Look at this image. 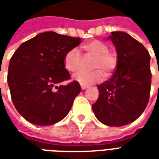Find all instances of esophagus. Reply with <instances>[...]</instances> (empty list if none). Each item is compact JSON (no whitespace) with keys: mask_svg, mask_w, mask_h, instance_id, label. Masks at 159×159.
Masks as SVG:
<instances>
[{"mask_svg":"<svg viewBox=\"0 0 159 159\" xmlns=\"http://www.w3.org/2000/svg\"><path fill=\"white\" fill-rule=\"evenodd\" d=\"M81 88H82V89L84 90L86 89H88L89 86H88V85H83V84H82V85H81Z\"/></svg>","mask_w":159,"mask_h":159,"instance_id":"obj_1","label":"esophagus"}]
</instances>
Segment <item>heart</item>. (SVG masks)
Here are the masks:
<instances>
[{
	"mask_svg": "<svg viewBox=\"0 0 159 159\" xmlns=\"http://www.w3.org/2000/svg\"><path fill=\"white\" fill-rule=\"evenodd\" d=\"M87 54L93 58L91 63V71H79L76 73L73 78L83 85L100 82L105 76L113 72L117 66V52L109 50L107 43L100 40H93L83 46ZM82 63V56L77 48H72L67 52L64 59L65 67L69 71L75 72L80 68Z\"/></svg>",
	"mask_w": 159,
	"mask_h": 159,
	"instance_id": "heart-1",
	"label": "heart"
}]
</instances>
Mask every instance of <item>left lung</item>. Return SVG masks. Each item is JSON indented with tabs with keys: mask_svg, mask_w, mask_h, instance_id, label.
I'll return each mask as SVG.
<instances>
[{
	"mask_svg": "<svg viewBox=\"0 0 159 159\" xmlns=\"http://www.w3.org/2000/svg\"><path fill=\"white\" fill-rule=\"evenodd\" d=\"M109 38L117 49V66L110 79L97 86L100 95L92 107L100 122L120 127L136 120L148 104L150 54L140 42L125 32L114 31Z\"/></svg>",
	"mask_w": 159,
	"mask_h": 159,
	"instance_id": "left-lung-1",
	"label": "left lung"
}]
</instances>
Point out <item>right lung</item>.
Instances as JSON below:
<instances>
[{
  "mask_svg": "<svg viewBox=\"0 0 159 159\" xmlns=\"http://www.w3.org/2000/svg\"><path fill=\"white\" fill-rule=\"evenodd\" d=\"M81 38L52 31L23 42L10 59L7 83L14 107L30 123L48 126L66 117L81 92L78 82L56 86L70 78L64 59Z\"/></svg>",
  "mask_w": 159,
  "mask_h": 159,
  "instance_id": "1",
  "label": "right lung"
}]
</instances>
